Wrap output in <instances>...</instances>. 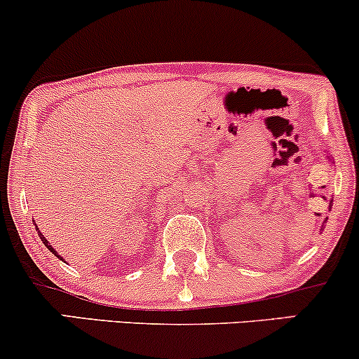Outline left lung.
Listing matches in <instances>:
<instances>
[{"instance_id": "left-lung-1", "label": "left lung", "mask_w": 359, "mask_h": 359, "mask_svg": "<svg viewBox=\"0 0 359 359\" xmlns=\"http://www.w3.org/2000/svg\"><path fill=\"white\" fill-rule=\"evenodd\" d=\"M331 205H332V201H329V209H331ZM325 221H327V217H325V219H324V222ZM324 226V224H323ZM320 229H323V228H320Z\"/></svg>"}]
</instances>
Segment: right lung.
Masks as SVG:
<instances>
[{
    "mask_svg": "<svg viewBox=\"0 0 359 359\" xmlns=\"http://www.w3.org/2000/svg\"><path fill=\"white\" fill-rule=\"evenodd\" d=\"M36 231H39V228H36ZM39 236H40V240H42V243H43V245H45V246H47V248H48V250H50V251H52V253H53V255H55V257H59L60 259H64V258H62V257H60V255H57V251L52 248V245H50V243H48V241H47V238H45V236H43V234H42V233H40V231H39Z\"/></svg>",
    "mask_w": 359,
    "mask_h": 359,
    "instance_id": "obj_1",
    "label": "right lung"
}]
</instances>
